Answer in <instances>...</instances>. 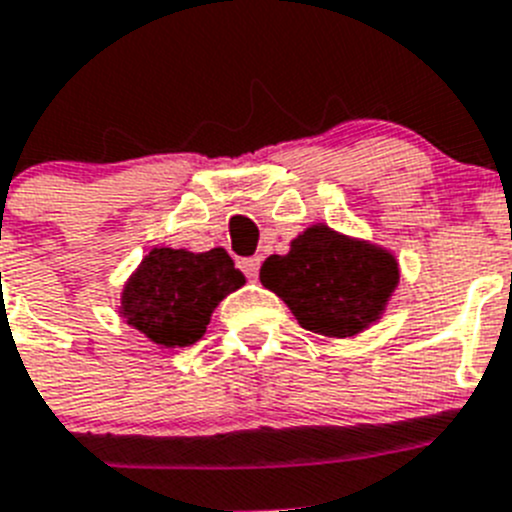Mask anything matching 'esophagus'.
<instances>
[{"mask_svg": "<svg viewBox=\"0 0 512 512\" xmlns=\"http://www.w3.org/2000/svg\"><path fill=\"white\" fill-rule=\"evenodd\" d=\"M238 266H241V271L246 274V277H259V269H261V259L259 256H251V259H241L238 261Z\"/></svg>", "mask_w": 512, "mask_h": 512, "instance_id": "34e87169", "label": "esophagus"}]
</instances>
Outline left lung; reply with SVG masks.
I'll return each instance as SVG.
<instances>
[{
  "instance_id": "1",
  "label": "left lung",
  "mask_w": 512,
  "mask_h": 512,
  "mask_svg": "<svg viewBox=\"0 0 512 512\" xmlns=\"http://www.w3.org/2000/svg\"><path fill=\"white\" fill-rule=\"evenodd\" d=\"M259 279L287 302L305 330L354 338L382 320L400 284V264L377 243L315 223L289 243L284 256H269Z\"/></svg>"
}]
</instances>
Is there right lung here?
<instances>
[{
	"mask_svg": "<svg viewBox=\"0 0 512 512\" xmlns=\"http://www.w3.org/2000/svg\"><path fill=\"white\" fill-rule=\"evenodd\" d=\"M243 284L225 248H151L122 284L117 310L156 346L184 348L205 336L215 307Z\"/></svg>",
	"mask_w": 512,
	"mask_h": 512,
	"instance_id": "obj_1",
	"label": "right lung"
}]
</instances>
